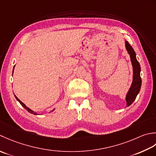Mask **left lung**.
<instances>
[{
  "mask_svg": "<svg viewBox=\"0 0 156 156\" xmlns=\"http://www.w3.org/2000/svg\"><path fill=\"white\" fill-rule=\"evenodd\" d=\"M125 48L127 52L130 56L131 64L133 66V81L129 90L126 94L125 100L126 101V106L128 107L136 99V97L139 93L141 87V78L140 76L141 66L139 62L136 58V54L132 46L125 40Z\"/></svg>",
  "mask_w": 156,
  "mask_h": 156,
  "instance_id": "obj_1",
  "label": "left lung"
}]
</instances>
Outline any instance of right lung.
<instances>
[{"mask_svg": "<svg viewBox=\"0 0 156 156\" xmlns=\"http://www.w3.org/2000/svg\"><path fill=\"white\" fill-rule=\"evenodd\" d=\"M15 66H14V67H13V70H12V74H13V71H14V68H15ZM15 97L16 99H17V100L19 101V102H20V103L21 104V106H23V107L24 108H25V110H27L28 111V112H29L30 113H31V114H34V115H38V114H37V113H36V112H34V110H31L30 108H28V107H27L26 106H25V104H23V102H22V101H21L20 99H18V98H17V96H16L15 95ZM54 110H55V109L52 110V111H50V112H52V111H54Z\"/></svg>", "mask_w": 156, "mask_h": 156, "instance_id": "add662e5", "label": "right lung"}]
</instances>
